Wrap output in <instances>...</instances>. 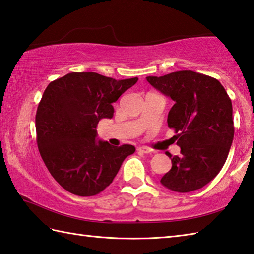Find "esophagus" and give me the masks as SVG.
Listing matches in <instances>:
<instances>
[{
	"label": "esophagus",
	"mask_w": 254,
	"mask_h": 254,
	"mask_svg": "<svg viewBox=\"0 0 254 254\" xmlns=\"http://www.w3.org/2000/svg\"><path fill=\"white\" fill-rule=\"evenodd\" d=\"M137 152H139V153H152V150L147 146H140L137 147Z\"/></svg>",
	"instance_id": "obj_1"
}]
</instances>
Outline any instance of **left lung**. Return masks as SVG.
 Listing matches in <instances>:
<instances>
[{"mask_svg": "<svg viewBox=\"0 0 254 254\" xmlns=\"http://www.w3.org/2000/svg\"><path fill=\"white\" fill-rule=\"evenodd\" d=\"M146 81L174 101L168 127L181 147L180 156L167 152L172 168L161 183L179 193L203 188L221 171L232 144L231 99L218 80L193 71L147 76Z\"/></svg>", "mask_w": 254, "mask_h": 254, "instance_id": "left-lung-1", "label": "left lung"}]
</instances>
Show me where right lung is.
I'll return each mask as SVG.
<instances>
[{
  "mask_svg": "<svg viewBox=\"0 0 254 254\" xmlns=\"http://www.w3.org/2000/svg\"><path fill=\"white\" fill-rule=\"evenodd\" d=\"M137 77L115 80L95 72H72L50 83L35 115L36 142L51 175L80 196L99 194L112 183L130 144L96 140L101 119L113 117L114 103Z\"/></svg>",
  "mask_w": 254,
  "mask_h": 254,
  "instance_id": "1",
  "label": "right lung"
}]
</instances>
